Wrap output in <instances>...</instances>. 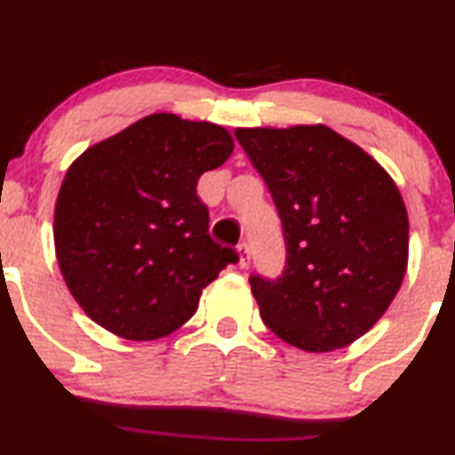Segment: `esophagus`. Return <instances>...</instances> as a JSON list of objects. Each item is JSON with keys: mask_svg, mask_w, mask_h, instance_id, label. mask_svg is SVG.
<instances>
[{"mask_svg": "<svg viewBox=\"0 0 455 455\" xmlns=\"http://www.w3.org/2000/svg\"><path fill=\"white\" fill-rule=\"evenodd\" d=\"M237 256H239V267H242V269H245V267L250 265V248H248V243H239L237 245Z\"/></svg>", "mask_w": 455, "mask_h": 455, "instance_id": "1", "label": "esophagus"}]
</instances>
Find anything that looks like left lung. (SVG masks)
<instances>
[{
	"label": "left lung",
	"mask_w": 455,
	"mask_h": 455,
	"mask_svg": "<svg viewBox=\"0 0 455 455\" xmlns=\"http://www.w3.org/2000/svg\"><path fill=\"white\" fill-rule=\"evenodd\" d=\"M282 218L286 267L250 277L265 324L303 352L369 332L401 288L409 218L373 156L326 124L235 129Z\"/></svg>",
	"instance_id": "8db88e82"
}]
</instances>
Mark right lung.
<instances>
[{
    "label": "right lung",
    "mask_w": 455,
    "mask_h": 455,
    "mask_svg": "<svg viewBox=\"0 0 455 455\" xmlns=\"http://www.w3.org/2000/svg\"><path fill=\"white\" fill-rule=\"evenodd\" d=\"M233 152L213 123L150 114L71 163L54 205V250L71 297L92 322L129 339L172 335L237 251L207 233L196 195Z\"/></svg>",
    "instance_id": "1"
}]
</instances>
